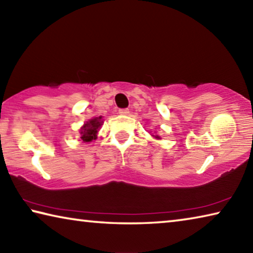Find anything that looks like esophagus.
<instances>
[{"instance_id":"obj_1","label":"esophagus","mask_w":253,"mask_h":253,"mask_svg":"<svg viewBox=\"0 0 253 253\" xmlns=\"http://www.w3.org/2000/svg\"><path fill=\"white\" fill-rule=\"evenodd\" d=\"M119 114H121V115H128V114H129V109H127V108L119 109Z\"/></svg>"}]
</instances>
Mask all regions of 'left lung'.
<instances>
[{
  "instance_id": "left-lung-1",
  "label": "left lung",
  "mask_w": 253,
  "mask_h": 253,
  "mask_svg": "<svg viewBox=\"0 0 253 253\" xmlns=\"http://www.w3.org/2000/svg\"><path fill=\"white\" fill-rule=\"evenodd\" d=\"M155 138H157V139H161V137H160V136H157V135H156V136H155Z\"/></svg>"
}]
</instances>
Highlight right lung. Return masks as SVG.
I'll return each instance as SVG.
<instances>
[{"instance_id": "obj_1", "label": "right lung", "mask_w": 253, "mask_h": 253, "mask_svg": "<svg viewBox=\"0 0 253 253\" xmlns=\"http://www.w3.org/2000/svg\"><path fill=\"white\" fill-rule=\"evenodd\" d=\"M101 118H102L101 116L92 118L80 128V135H81L80 138L83 139V142L88 143L97 138L98 130H99L100 126L102 125Z\"/></svg>"}]
</instances>
